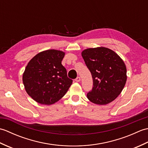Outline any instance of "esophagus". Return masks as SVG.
I'll use <instances>...</instances> for the list:
<instances>
[{
  "mask_svg": "<svg viewBox=\"0 0 148 148\" xmlns=\"http://www.w3.org/2000/svg\"><path fill=\"white\" fill-rule=\"evenodd\" d=\"M75 81H76V82H79V81H81V78H80V77H76V79H75Z\"/></svg>",
  "mask_w": 148,
  "mask_h": 148,
  "instance_id": "1",
  "label": "esophagus"
}]
</instances>
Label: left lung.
Instances as JSON below:
<instances>
[{
	"label": "left lung",
	"mask_w": 148,
	"mask_h": 148,
	"mask_svg": "<svg viewBox=\"0 0 148 148\" xmlns=\"http://www.w3.org/2000/svg\"><path fill=\"white\" fill-rule=\"evenodd\" d=\"M93 78V87L87 94L90 101L99 105L112 102L126 83L127 68L117 53L105 47L88 48L81 53Z\"/></svg>",
	"instance_id": "left-lung-1"
}]
</instances>
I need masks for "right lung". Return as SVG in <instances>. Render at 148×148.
Returning a JSON list of instances; mask_svg holds the SVG:
<instances>
[{"instance_id":"add662e5","label":"right lung","mask_w":148,"mask_h":148,"mask_svg":"<svg viewBox=\"0 0 148 148\" xmlns=\"http://www.w3.org/2000/svg\"><path fill=\"white\" fill-rule=\"evenodd\" d=\"M64 56V51L48 49L39 53L28 63L23 74L25 89L40 104L58 102L72 83L62 64Z\"/></svg>"}]
</instances>
